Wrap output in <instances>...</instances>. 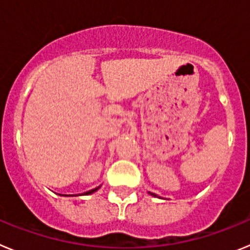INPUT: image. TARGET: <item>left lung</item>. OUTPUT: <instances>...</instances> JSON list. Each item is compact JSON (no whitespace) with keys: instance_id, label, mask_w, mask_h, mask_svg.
Wrapping results in <instances>:
<instances>
[{"instance_id":"8db88e82","label":"left lung","mask_w":250,"mask_h":250,"mask_svg":"<svg viewBox=\"0 0 250 250\" xmlns=\"http://www.w3.org/2000/svg\"><path fill=\"white\" fill-rule=\"evenodd\" d=\"M149 194H150V195H152V196H156V198H160V196H158V195H156V194H154V193H150V191H149Z\"/></svg>"}]
</instances>
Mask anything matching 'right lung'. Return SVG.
Wrapping results in <instances>:
<instances>
[{"label":"right lung","mask_w":250,"mask_h":250,"mask_svg":"<svg viewBox=\"0 0 250 250\" xmlns=\"http://www.w3.org/2000/svg\"><path fill=\"white\" fill-rule=\"evenodd\" d=\"M100 187H101V185H100ZM100 187L95 188V189H91V190L86 191V193L79 194V195H89V194H92V193H95V191H96V190H99V189H100ZM63 196H74V195H63ZM75 196H77V195H75Z\"/></svg>","instance_id":"1"}]
</instances>
